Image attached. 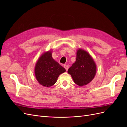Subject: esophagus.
Returning a JSON list of instances; mask_svg holds the SVG:
<instances>
[{"instance_id":"1","label":"esophagus","mask_w":127,"mask_h":127,"mask_svg":"<svg viewBox=\"0 0 127 127\" xmlns=\"http://www.w3.org/2000/svg\"><path fill=\"white\" fill-rule=\"evenodd\" d=\"M64 68L65 69H66V71H67L68 69V68H69V66H68V65H67V64H64Z\"/></svg>"}]
</instances>
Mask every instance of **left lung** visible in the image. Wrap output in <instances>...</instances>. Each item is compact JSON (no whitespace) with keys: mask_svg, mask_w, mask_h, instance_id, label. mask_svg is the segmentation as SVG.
Masks as SVG:
<instances>
[{"mask_svg":"<svg viewBox=\"0 0 127 127\" xmlns=\"http://www.w3.org/2000/svg\"><path fill=\"white\" fill-rule=\"evenodd\" d=\"M74 83L79 86L87 85L95 77L96 65L87 51L79 48L77 50L76 60L68 70Z\"/></svg>","mask_w":127,"mask_h":127,"instance_id":"left-lung-1","label":"left lung"}]
</instances>
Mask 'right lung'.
<instances>
[{"label":"right lung","mask_w":127,"mask_h":127,"mask_svg":"<svg viewBox=\"0 0 127 127\" xmlns=\"http://www.w3.org/2000/svg\"><path fill=\"white\" fill-rule=\"evenodd\" d=\"M52 50L44 52L38 59L34 68L35 78L40 85L49 87L56 83L66 69L53 59Z\"/></svg>","instance_id":"right-lung-1"}]
</instances>
